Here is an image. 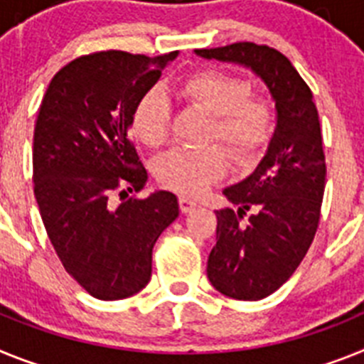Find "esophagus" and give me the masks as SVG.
Listing matches in <instances>:
<instances>
[{
    "label": "esophagus",
    "instance_id": "esophagus-1",
    "mask_svg": "<svg viewBox=\"0 0 364 364\" xmlns=\"http://www.w3.org/2000/svg\"><path fill=\"white\" fill-rule=\"evenodd\" d=\"M179 208H181L183 214L191 213V210H194L196 208V201H192L191 198H185V196H181V198H179Z\"/></svg>",
    "mask_w": 364,
    "mask_h": 364
}]
</instances>
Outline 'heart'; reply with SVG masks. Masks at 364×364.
Returning a JSON list of instances; mask_svg holds the SVG:
<instances>
[{"label": "heart", "mask_w": 364, "mask_h": 364, "mask_svg": "<svg viewBox=\"0 0 364 364\" xmlns=\"http://www.w3.org/2000/svg\"><path fill=\"white\" fill-rule=\"evenodd\" d=\"M243 78L214 69L186 75L178 82L176 93L186 104L208 115L205 143L221 141L240 161L257 157L269 143L274 128L273 106L260 95L249 93ZM170 104L163 93L151 90L135 102L129 129L137 141L159 148L168 137ZM229 168V157L221 146L201 150L168 151L156 163L159 185L183 196H200L220 181Z\"/></svg>", "instance_id": "b5f03b06"}]
</instances>
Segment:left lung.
Here are the masks:
<instances>
[{"label":"left lung","instance_id":"1","mask_svg":"<svg viewBox=\"0 0 364 364\" xmlns=\"http://www.w3.org/2000/svg\"><path fill=\"white\" fill-rule=\"evenodd\" d=\"M196 55L249 68L274 100L269 146L249 178L223 191L236 208L216 210L218 242L207 262L218 291L260 300L295 273L317 232L326 185L317 107L308 84L273 47L238 42Z\"/></svg>","mask_w":364,"mask_h":364}]
</instances>
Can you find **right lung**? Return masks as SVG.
<instances>
[{"label": "right lung", "mask_w": 364, "mask_h": 364, "mask_svg": "<svg viewBox=\"0 0 364 364\" xmlns=\"http://www.w3.org/2000/svg\"><path fill=\"white\" fill-rule=\"evenodd\" d=\"M178 56L100 50L56 73L38 112L33 143L34 196L65 271L91 296L121 300L150 282L151 249L179 216L178 198L146 185L129 141L135 102ZM119 191L123 203L113 205Z\"/></svg>", "instance_id": "right-lung-1"}]
</instances>
